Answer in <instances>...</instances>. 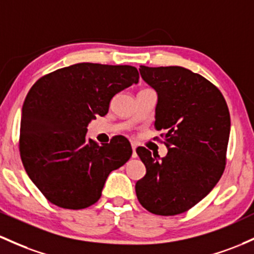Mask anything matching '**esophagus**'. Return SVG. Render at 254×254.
I'll use <instances>...</instances> for the list:
<instances>
[{
    "label": "esophagus",
    "mask_w": 254,
    "mask_h": 254,
    "mask_svg": "<svg viewBox=\"0 0 254 254\" xmlns=\"http://www.w3.org/2000/svg\"><path fill=\"white\" fill-rule=\"evenodd\" d=\"M131 147H132V158H136L137 157V153H136V144L132 143Z\"/></svg>",
    "instance_id": "34e87169"
}]
</instances>
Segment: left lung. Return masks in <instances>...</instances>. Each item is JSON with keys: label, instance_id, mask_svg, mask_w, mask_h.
<instances>
[{"label": "left lung", "instance_id": "1", "mask_svg": "<svg viewBox=\"0 0 254 254\" xmlns=\"http://www.w3.org/2000/svg\"><path fill=\"white\" fill-rule=\"evenodd\" d=\"M158 94L155 129L166 130V157L144 147L136 153L146 175L136 182L140 204L159 216L188 211L210 193L225 169L230 133L227 102L216 85L180 66H140Z\"/></svg>", "mask_w": 254, "mask_h": 254}]
</instances>
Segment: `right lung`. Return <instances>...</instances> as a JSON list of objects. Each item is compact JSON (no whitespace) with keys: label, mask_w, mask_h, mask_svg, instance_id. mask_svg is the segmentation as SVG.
I'll return each mask as SVG.
<instances>
[{"label":"right lung","mask_w":254,"mask_h":254,"mask_svg":"<svg viewBox=\"0 0 254 254\" xmlns=\"http://www.w3.org/2000/svg\"><path fill=\"white\" fill-rule=\"evenodd\" d=\"M129 65L82 63L46 74L24 101L19 150L30 180L52 204L80 210L101 196L108 175L132 154L124 136L99 146L88 124L104 117L112 97L138 83Z\"/></svg>","instance_id":"1"}]
</instances>
